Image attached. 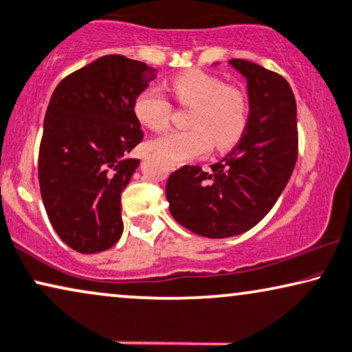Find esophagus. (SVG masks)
Returning <instances> with one entry per match:
<instances>
[{
    "label": "esophagus",
    "instance_id": "34e87169",
    "mask_svg": "<svg viewBox=\"0 0 352 352\" xmlns=\"http://www.w3.org/2000/svg\"><path fill=\"white\" fill-rule=\"evenodd\" d=\"M168 167H170V170H175V168L179 167V166H177V164H172V162H170V164H168Z\"/></svg>",
    "mask_w": 352,
    "mask_h": 352
}]
</instances>
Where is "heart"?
<instances>
[{"instance_id": "obj_1", "label": "heart", "mask_w": 352, "mask_h": 352, "mask_svg": "<svg viewBox=\"0 0 352 352\" xmlns=\"http://www.w3.org/2000/svg\"><path fill=\"white\" fill-rule=\"evenodd\" d=\"M172 92L180 105L190 107L186 130L167 131L149 146L172 164L193 161L209 148L226 151L239 143L248 123L245 92L228 86L224 79L203 71H186L172 79ZM138 122L153 131H162L170 120L172 104L161 89L146 87L133 102Z\"/></svg>"}]
</instances>
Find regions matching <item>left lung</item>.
Returning a JSON list of instances; mask_svg holds the SVG:
<instances>
[{
    "mask_svg": "<svg viewBox=\"0 0 352 352\" xmlns=\"http://www.w3.org/2000/svg\"><path fill=\"white\" fill-rule=\"evenodd\" d=\"M229 63L247 78L245 133L209 172L184 166L166 185L173 219L209 239L232 237L263 219L291 179L299 149L296 99L286 79L252 61Z\"/></svg>",
    "mask_w": 352,
    "mask_h": 352,
    "instance_id": "8db88e82",
    "label": "left lung"
}]
</instances>
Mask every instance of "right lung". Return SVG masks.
Returning <instances> with one entry per match:
<instances>
[{"label": "right lung", "mask_w": 352, "mask_h": 352, "mask_svg": "<svg viewBox=\"0 0 352 352\" xmlns=\"http://www.w3.org/2000/svg\"><path fill=\"white\" fill-rule=\"evenodd\" d=\"M155 79L143 61L105 55L58 84L38 149V184L53 229L79 253H99L123 232L120 195L140 166L128 154L144 133L133 102Z\"/></svg>", "instance_id": "obj_1"}]
</instances>
